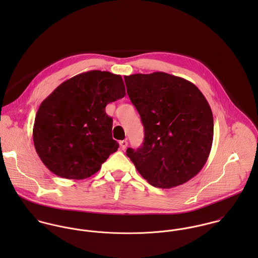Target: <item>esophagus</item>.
Listing matches in <instances>:
<instances>
[{
    "instance_id": "esophagus-1",
    "label": "esophagus",
    "mask_w": 258,
    "mask_h": 258,
    "mask_svg": "<svg viewBox=\"0 0 258 258\" xmlns=\"http://www.w3.org/2000/svg\"><path fill=\"white\" fill-rule=\"evenodd\" d=\"M119 145H120V148H121L122 150H126V148L128 146V142H127L126 140H123V141H120V142H119Z\"/></svg>"
}]
</instances>
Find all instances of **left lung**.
<instances>
[{
  "instance_id": "obj_1",
  "label": "left lung",
  "mask_w": 258,
  "mask_h": 258,
  "mask_svg": "<svg viewBox=\"0 0 258 258\" xmlns=\"http://www.w3.org/2000/svg\"><path fill=\"white\" fill-rule=\"evenodd\" d=\"M127 93L145 131L142 146L126 153L140 175L156 187L171 188L205 166L214 139V117L190 81L166 73L124 76Z\"/></svg>"
}]
</instances>
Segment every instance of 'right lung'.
I'll return each instance as SVG.
<instances>
[{
    "mask_svg": "<svg viewBox=\"0 0 258 258\" xmlns=\"http://www.w3.org/2000/svg\"><path fill=\"white\" fill-rule=\"evenodd\" d=\"M125 96L121 75L90 71L58 85L39 105L33 138L37 155L54 175L83 180L101 168L119 144L105 107Z\"/></svg>",
    "mask_w": 258,
    "mask_h": 258,
    "instance_id": "right-lung-1",
    "label": "right lung"
}]
</instances>
